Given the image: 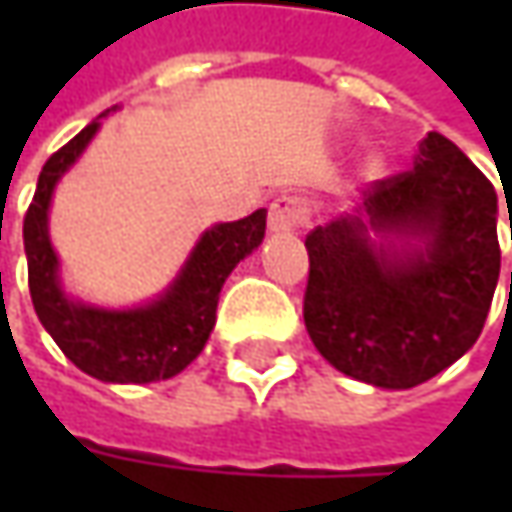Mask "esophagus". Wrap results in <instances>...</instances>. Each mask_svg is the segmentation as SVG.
Masks as SVG:
<instances>
[{
    "instance_id": "1",
    "label": "esophagus",
    "mask_w": 512,
    "mask_h": 512,
    "mask_svg": "<svg viewBox=\"0 0 512 512\" xmlns=\"http://www.w3.org/2000/svg\"><path fill=\"white\" fill-rule=\"evenodd\" d=\"M307 222V202L302 196L285 193L270 205V216L267 225L273 233H293L296 227H302Z\"/></svg>"
}]
</instances>
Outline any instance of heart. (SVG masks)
<instances>
[{"instance_id":"b5f03b06","label":"heart","mask_w":512,"mask_h":512,"mask_svg":"<svg viewBox=\"0 0 512 512\" xmlns=\"http://www.w3.org/2000/svg\"><path fill=\"white\" fill-rule=\"evenodd\" d=\"M373 168H376V165H373Z\"/></svg>"}]
</instances>
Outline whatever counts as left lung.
Here are the masks:
<instances>
[{
    "mask_svg": "<svg viewBox=\"0 0 512 512\" xmlns=\"http://www.w3.org/2000/svg\"><path fill=\"white\" fill-rule=\"evenodd\" d=\"M496 216L487 176L447 136L427 133L413 170L376 182L353 213L305 239L316 350L344 376L387 390L462 359L499 282Z\"/></svg>",
    "mask_w": 512,
    "mask_h": 512,
    "instance_id": "left-lung-1",
    "label": "left lung"
}]
</instances>
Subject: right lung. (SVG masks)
I'll use <instances>...</instances> for the list:
<instances>
[{"instance_id": "add662e5", "label": "right lung", "mask_w": 512, "mask_h": 512, "mask_svg": "<svg viewBox=\"0 0 512 512\" xmlns=\"http://www.w3.org/2000/svg\"><path fill=\"white\" fill-rule=\"evenodd\" d=\"M102 116L56 150L39 173L22 227L30 299L42 327L82 373L113 384L162 382L202 353L216 325L225 279L265 239L267 210L259 207L239 222L207 227L176 279L145 305L99 307L70 299L59 276V256L50 245V199L59 179L102 128Z\"/></svg>"}]
</instances>
